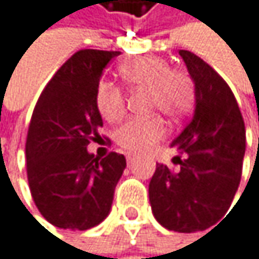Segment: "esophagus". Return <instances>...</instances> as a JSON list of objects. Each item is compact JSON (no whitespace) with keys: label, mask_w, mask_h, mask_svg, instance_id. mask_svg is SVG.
<instances>
[{"label":"esophagus","mask_w":259,"mask_h":259,"mask_svg":"<svg viewBox=\"0 0 259 259\" xmlns=\"http://www.w3.org/2000/svg\"><path fill=\"white\" fill-rule=\"evenodd\" d=\"M125 158H127V164H132L135 161V155H132V154H127Z\"/></svg>","instance_id":"obj_1"}]
</instances>
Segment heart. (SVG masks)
<instances>
[{
  "mask_svg": "<svg viewBox=\"0 0 259 259\" xmlns=\"http://www.w3.org/2000/svg\"><path fill=\"white\" fill-rule=\"evenodd\" d=\"M121 79L128 92H147L151 110L161 112L169 119H180L196 101V85L185 69L171 68L157 56H143L121 66ZM96 108L108 121H118L125 110V95L112 82H101L96 90ZM166 125L161 118L128 119L116 131V141L131 152H147L164 138Z\"/></svg>",
  "mask_w": 259,
  "mask_h": 259,
  "instance_id": "b5f03b06",
  "label": "heart"
}]
</instances>
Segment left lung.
<instances>
[{"label":"left lung","mask_w":259,"mask_h":259,"mask_svg":"<svg viewBox=\"0 0 259 259\" xmlns=\"http://www.w3.org/2000/svg\"><path fill=\"white\" fill-rule=\"evenodd\" d=\"M179 54L196 83V108L171 143L180 169L157 164L149 200L164 228L193 233L216 224L233 202L242 174L245 125L228 83L196 54L185 49Z\"/></svg>","instance_id":"obj_1"}]
</instances>
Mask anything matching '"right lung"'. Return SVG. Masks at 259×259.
<instances>
[{"label":"right lung","mask_w":259,"mask_h":259,"mask_svg":"<svg viewBox=\"0 0 259 259\" xmlns=\"http://www.w3.org/2000/svg\"><path fill=\"white\" fill-rule=\"evenodd\" d=\"M119 51L80 49L41 92L26 137V171L41 216L59 228L88 230L110 213L122 154L98 158L87 151L101 140L96 90L104 68ZM110 141V140H108Z\"/></svg>","instance_id":"right-lung-1"}]
</instances>
